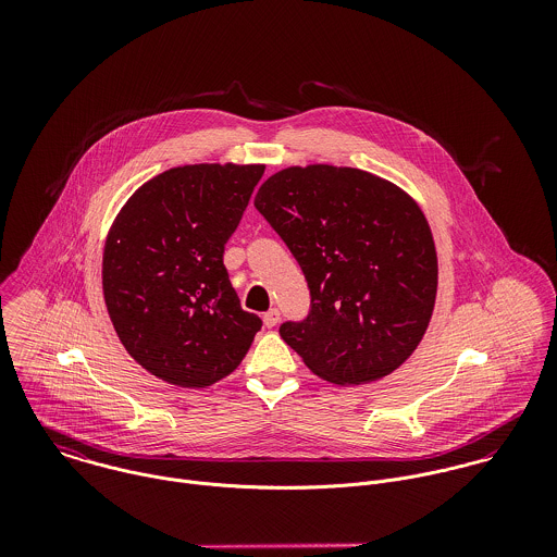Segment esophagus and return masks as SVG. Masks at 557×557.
Masks as SVG:
<instances>
[{
  "label": "esophagus",
  "instance_id": "obj_1",
  "mask_svg": "<svg viewBox=\"0 0 557 557\" xmlns=\"http://www.w3.org/2000/svg\"><path fill=\"white\" fill-rule=\"evenodd\" d=\"M278 319H281L278 309H270V311H265V313H263V323H265V327H274V325L278 323Z\"/></svg>",
  "mask_w": 557,
  "mask_h": 557
}]
</instances>
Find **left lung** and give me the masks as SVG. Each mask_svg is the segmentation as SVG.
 <instances>
[{"label": "left lung", "mask_w": 557, "mask_h": 557, "mask_svg": "<svg viewBox=\"0 0 557 557\" xmlns=\"http://www.w3.org/2000/svg\"><path fill=\"white\" fill-rule=\"evenodd\" d=\"M255 208L311 289L309 318L283 323V341L336 386L391 375L422 341L437 296L435 242L416 199L375 173L318 162L270 175Z\"/></svg>", "instance_id": "obj_1"}]
</instances>
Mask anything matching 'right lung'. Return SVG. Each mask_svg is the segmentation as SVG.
Returning <instances> with one entry per match:
<instances>
[{
	"instance_id": "1",
	"label": "right lung",
	"mask_w": 557,
	"mask_h": 557,
	"mask_svg": "<svg viewBox=\"0 0 557 557\" xmlns=\"http://www.w3.org/2000/svg\"><path fill=\"white\" fill-rule=\"evenodd\" d=\"M265 164L162 171L117 212L102 250V294L126 351L180 388L238 369L261 319L242 311L223 263Z\"/></svg>"
}]
</instances>
